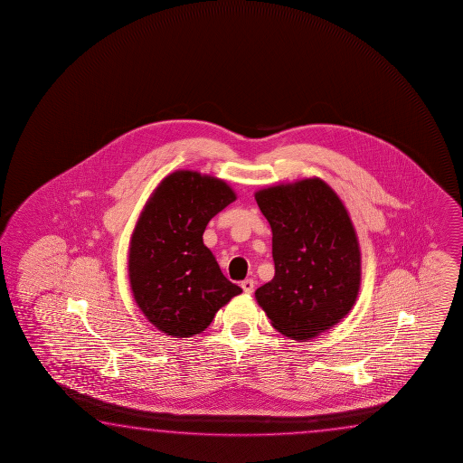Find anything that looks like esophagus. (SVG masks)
Instances as JSON below:
<instances>
[{
    "mask_svg": "<svg viewBox=\"0 0 463 463\" xmlns=\"http://www.w3.org/2000/svg\"><path fill=\"white\" fill-rule=\"evenodd\" d=\"M241 288H243L244 293H252L254 291V280L252 279H246L241 282Z\"/></svg>",
    "mask_w": 463,
    "mask_h": 463,
    "instance_id": "1",
    "label": "esophagus"
}]
</instances>
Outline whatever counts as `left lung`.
I'll return each mask as SVG.
<instances>
[{
	"label": "left lung",
	"instance_id": "left-lung-1",
	"mask_svg": "<svg viewBox=\"0 0 463 463\" xmlns=\"http://www.w3.org/2000/svg\"><path fill=\"white\" fill-rule=\"evenodd\" d=\"M272 228L275 275L256 299L287 337L309 340L335 326L360 290L358 240L348 212L319 180L256 193Z\"/></svg>",
	"mask_w": 463,
	"mask_h": 463
}]
</instances>
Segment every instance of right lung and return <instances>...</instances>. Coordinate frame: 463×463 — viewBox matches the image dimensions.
<instances>
[{"mask_svg": "<svg viewBox=\"0 0 463 463\" xmlns=\"http://www.w3.org/2000/svg\"><path fill=\"white\" fill-rule=\"evenodd\" d=\"M235 199L225 181L181 170L144 207L131 238L129 280L144 316L166 335L201 334L241 293L203 241L212 217Z\"/></svg>", "mask_w": 463, "mask_h": 463, "instance_id": "obj_1", "label": "right lung"}]
</instances>
